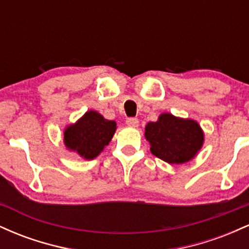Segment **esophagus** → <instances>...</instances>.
Instances as JSON below:
<instances>
[{
	"label": "esophagus",
	"instance_id": "esophagus-1",
	"mask_svg": "<svg viewBox=\"0 0 249 249\" xmlns=\"http://www.w3.org/2000/svg\"><path fill=\"white\" fill-rule=\"evenodd\" d=\"M126 124L128 125V126L131 127H137L139 125V121L137 118H127L126 119Z\"/></svg>",
	"mask_w": 249,
	"mask_h": 249
}]
</instances>
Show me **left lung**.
Here are the masks:
<instances>
[{"instance_id": "obj_1", "label": "left lung", "mask_w": 249, "mask_h": 249, "mask_svg": "<svg viewBox=\"0 0 249 249\" xmlns=\"http://www.w3.org/2000/svg\"><path fill=\"white\" fill-rule=\"evenodd\" d=\"M145 138L152 154L168 164L192 160L204 144V132L198 123L171 113H161L157 122L147 123Z\"/></svg>"}]
</instances>
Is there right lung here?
Masks as SVG:
<instances>
[{
	"mask_svg": "<svg viewBox=\"0 0 249 249\" xmlns=\"http://www.w3.org/2000/svg\"><path fill=\"white\" fill-rule=\"evenodd\" d=\"M116 132V122L107 121L97 111H88L64 130V144L82 158L91 160L108 145Z\"/></svg>",
	"mask_w": 249,
	"mask_h": 249,
	"instance_id": "1",
	"label": "right lung"
}]
</instances>
